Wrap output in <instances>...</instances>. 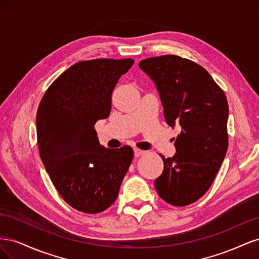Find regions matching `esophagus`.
<instances>
[{"label":"esophagus","instance_id":"34e87169","mask_svg":"<svg viewBox=\"0 0 259 259\" xmlns=\"http://www.w3.org/2000/svg\"><path fill=\"white\" fill-rule=\"evenodd\" d=\"M145 153H146V151L142 150V149H138V148L134 149V154H135L136 158H138V156H140V155H144Z\"/></svg>","mask_w":259,"mask_h":259}]
</instances>
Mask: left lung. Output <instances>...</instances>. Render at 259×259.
<instances>
[{
    "label": "left lung",
    "mask_w": 259,
    "mask_h": 259,
    "mask_svg": "<svg viewBox=\"0 0 259 259\" xmlns=\"http://www.w3.org/2000/svg\"><path fill=\"white\" fill-rule=\"evenodd\" d=\"M139 67L156 85L166 123L182 126L176 153L160 154L164 168L155 189L170 205H189L213 184L228 149L226 95L204 68L176 55L147 58Z\"/></svg>",
    "instance_id": "obj_1"
}]
</instances>
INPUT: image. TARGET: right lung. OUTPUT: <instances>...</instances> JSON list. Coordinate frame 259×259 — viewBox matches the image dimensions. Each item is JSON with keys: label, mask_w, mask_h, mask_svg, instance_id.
I'll return each mask as SVG.
<instances>
[{"label": "right lung", "mask_w": 259, "mask_h": 259, "mask_svg": "<svg viewBox=\"0 0 259 259\" xmlns=\"http://www.w3.org/2000/svg\"><path fill=\"white\" fill-rule=\"evenodd\" d=\"M131 58L76 62L46 90L36 113L41 160L53 185L70 206L86 214L110 207L134 151L103 148L95 124L107 119L111 95Z\"/></svg>", "instance_id": "obj_1"}]
</instances>
